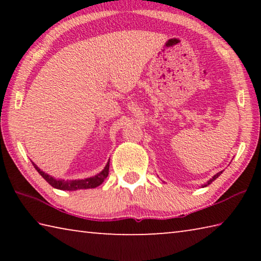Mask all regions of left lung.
Instances as JSON below:
<instances>
[{"label": "left lung", "mask_w": 261, "mask_h": 261, "mask_svg": "<svg viewBox=\"0 0 261 261\" xmlns=\"http://www.w3.org/2000/svg\"><path fill=\"white\" fill-rule=\"evenodd\" d=\"M221 174H222V171H220V173H218V174H216V175H214L213 176V177H212L210 180H208V182H207L206 184H204V185H202V187H207V185H210L212 182H213V180H215L216 178H218L219 177V176L221 175Z\"/></svg>", "instance_id": "left-lung-1"}]
</instances>
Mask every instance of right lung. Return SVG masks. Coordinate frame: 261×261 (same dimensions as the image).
Listing matches in <instances>:
<instances>
[{
	"label": "right lung",
	"instance_id": "right-lung-1",
	"mask_svg": "<svg viewBox=\"0 0 261 261\" xmlns=\"http://www.w3.org/2000/svg\"><path fill=\"white\" fill-rule=\"evenodd\" d=\"M33 166L35 168V170L40 174L43 178H45L48 183H49L53 188L59 189V190H63V191H76V190H84V189H94L96 187H99L100 184H102L106 177L108 176L109 173V161L107 162V165L103 168L102 170L100 171L99 174H96L92 177L88 178H84V179H57L53 176L46 174L45 171H42L40 168H39L34 162Z\"/></svg>",
	"mask_w": 261,
	"mask_h": 261
}]
</instances>
